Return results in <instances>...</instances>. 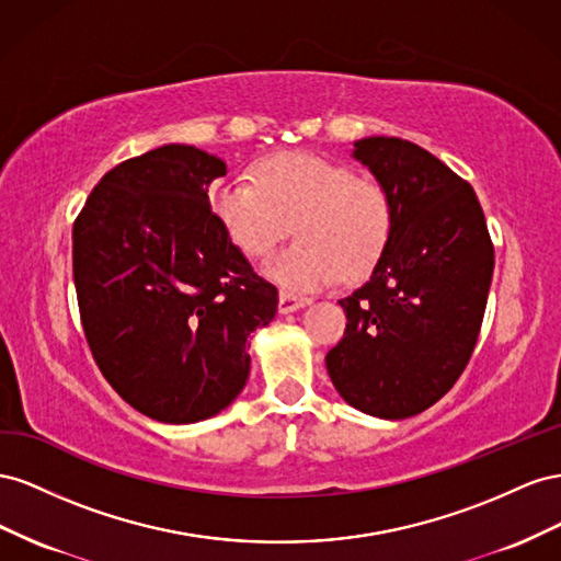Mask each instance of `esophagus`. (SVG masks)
Returning a JSON list of instances; mask_svg holds the SVG:
<instances>
[{"label": "esophagus", "instance_id": "34e87169", "mask_svg": "<svg viewBox=\"0 0 561 561\" xmlns=\"http://www.w3.org/2000/svg\"><path fill=\"white\" fill-rule=\"evenodd\" d=\"M306 306H308V298H298V296H294V294H289V291H282V294H279V312H282V314L296 312V310L306 308Z\"/></svg>", "mask_w": 561, "mask_h": 561}]
</instances>
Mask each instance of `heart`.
I'll use <instances>...</instances> for the list:
<instances>
[{
	"instance_id": "b5f03b06",
	"label": "heart",
	"mask_w": 561,
	"mask_h": 561,
	"mask_svg": "<svg viewBox=\"0 0 561 561\" xmlns=\"http://www.w3.org/2000/svg\"><path fill=\"white\" fill-rule=\"evenodd\" d=\"M211 206L230 242L251 259L267 255L294 222L298 242L263 265L286 291L366 277L394 232V202L386 185L302 152L265 159L255 169V183L216 185Z\"/></svg>"
}]
</instances>
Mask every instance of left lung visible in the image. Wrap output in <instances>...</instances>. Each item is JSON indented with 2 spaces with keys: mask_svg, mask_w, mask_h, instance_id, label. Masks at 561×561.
Instances as JSON below:
<instances>
[{
  "mask_svg": "<svg viewBox=\"0 0 561 561\" xmlns=\"http://www.w3.org/2000/svg\"><path fill=\"white\" fill-rule=\"evenodd\" d=\"M352 157L388 187L392 242L341 298L347 324L327 369L350 407L411 419L454 388L477 345L493 275L484 211L468 181L415 142L371 136Z\"/></svg>",
  "mask_w": 561,
  "mask_h": 561,
  "instance_id": "left-lung-1",
  "label": "left lung"
}]
</instances>
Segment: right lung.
Here are the masks:
<instances>
[{
	"label": "right lung",
	"instance_id": "1",
	"mask_svg": "<svg viewBox=\"0 0 561 561\" xmlns=\"http://www.w3.org/2000/svg\"><path fill=\"white\" fill-rule=\"evenodd\" d=\"M222 159L162 146L110 169L72 228L79 317L115 392L148 419L197 423L249 378V335L277 312L211 211Z\"/></svg>",
	"mask_w": 561,
	"mask_h": 561
}]
</instances>
